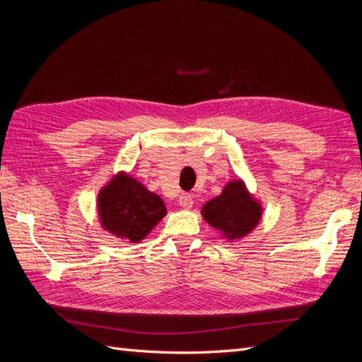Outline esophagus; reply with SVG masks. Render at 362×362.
<instances>
[{
  "mask_svg": "<svg viewBox=\"0 0 362 362\" xmlns=\"http://www.w3.org/2000/svg\"><path fill=\"white\" fill-rule=\"evenodd\" d=\"M178 202L182 208H192L193 206V196L190 193H181Z\"/></svg>",
  "mask_w": 362,
  "mask_h": 362,
  "instance_id": "obj_1",
  "label": "esophagus"
}]
</instances>
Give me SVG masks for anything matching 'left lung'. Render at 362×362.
Listing matches in <instances>:
<instances>
[{
	"label": "left lung",
	"instance_id": "1",
	"mask_svg": "<svg viewBox=\"0 0 362 362\" xmlns=\"http://www.w3.org/2000/svg\"><path fill=\"white\" fill-rule=\"evenodd\" d=\"M202 214L208 223L233 240L249 234L257 226L261 206L250 198L242 181H234L226 185L221 196L204 205Z\"/></svg>",
	"mask_w": 362,
	"mask_h": 362
}]
</instances>
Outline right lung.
<instances>
[{
  "label": "right lung",
  "instance_id": "add662e5",
  "mask_svg": "<svg viewBox=\"0 0 362 362\" xmlns=\"http://www.w3.org/2000/svg\"><path fill=\"white\" fill-rule=\"evenodd\" d=\"M100 214L107 231L137 243L164 217L166 206L134 178L119 175L100 194Z\"/></svg>",
  "mask_w": 362,
  "mask_h": 362
}]
</instances>
